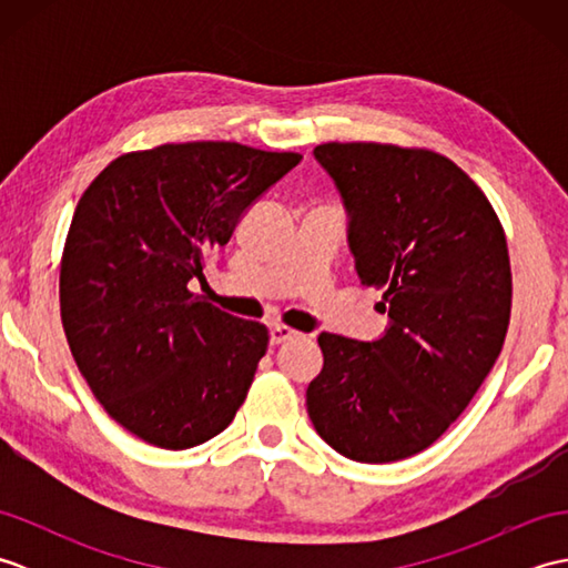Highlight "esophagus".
Here are the masks:
<instances>
[{
  "label": "esophagus",
  "instance_id": "34e87169",
  "mask_svg": "<svg viewBox=\"0 0 568 568\" xmlns=\"http://www.w3.org/2000/svg\"><path fill=\"white\" fill-rule=\"evenodd\" d=\"M297 332L295 329H291V327H285V324H275V327H271V344L273 346H277V344H285V342H291V339H297Z\"/></svg>",
  "mask_w": 568,
  "mask_h": 568
}]
</instances>
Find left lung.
Instances as JSON below:
<instances>
[{"instance_id":"1","label":"left lung","mask_w":568,"mask_h":568,"mask_svg":"<svg viewBox=\"0 0 568 568\" xmlns=\"http://www.w3.org/2000/svg\"><path fill=\"white\" fill-rule=\"evenodd\" d=\"M361 283L383 291L381 339L320 334L307 413L361 464L427 449L486 381L510 324L513 275L496 210L462 168L427 149L322 143Z\"/></svg>"}]
</instances>
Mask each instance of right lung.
<instances>
[{
	"mask_svg": "<svg viewBox=\"0 0 568 568\" xmlns=\"http://www.w3.org/2000/svg\"><path fill=\"white\" fill-rule=\"evenodd\" d=\"M300 161L234 141L165 143L119 155L82 192L60 261V317L94 397L146 444L197 446L246 400L268 329L187 283Z\"/></svg>",
	"mask_w": 568,
	"mask_h": 568,
	"instance_id": "right-lung-1",
	"label": "right lung"
}]
</instances>
